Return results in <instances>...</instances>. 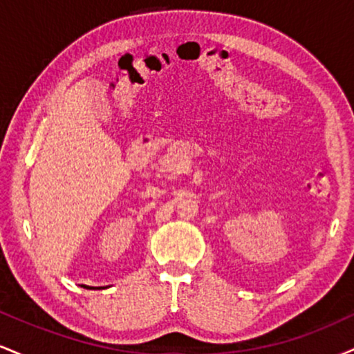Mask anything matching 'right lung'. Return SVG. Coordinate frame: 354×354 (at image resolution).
<instances>
[{
    "label": "right lung",
    "instance_id": "obj_1",
    "mask_svg": "<svg viewBox=\"0 0 354 354\" xmlns=\"http://www.w3.org/2000/svg\"><path fill=\"white\" fill-rule=\"evenodd\" d=\"M88 288V290H93V288H89V286H86Z\"/></svg>",
    "mask_w": 354,
    "mask_h": 354
}]
</instances>
